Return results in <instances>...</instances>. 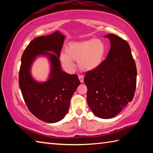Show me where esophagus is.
Listing matches in <instances>:
<instances>
[{
    "instance_id": "34e87169",
    "label": "esophagus",
    "mask_w": 153,
    "mask_h": 153,
    "mask_svg": "<svg viewBox=\"0 0 153 153\" xmlns=\"http://www.w3.org/2000/svg\"><path fill=\"white\" fill-rule=\"evenodd\" d=\"M78 78H79V79L80 82H81V83L84 82V76H83L82 75H79V76H78Z\"/></svg>"
}]
</instances>
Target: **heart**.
Returning <instances> with one entry per match:
<instances>
[{"mask_svg":"<svg viewBox=\"0 0 153 153\" xmlns=\"http://www.w3.org/2000/svg\"><path fill=\"white\" fill-rule=\"evenodd\" d=\"M105 52L106 47L102 41L92 39L69 44L65 52L61 53L59 59L62 66L67 71H74V61H77V65L82 71H90L100 65Z\"/></svg>","mask_w":153,"mask_h":153,"instance_id":"b5f03b06","label":"heart"}]
</instances>
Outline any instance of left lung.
Masks as SVG:
<instances>
[{"label": "left lung", "mask_w": 153, "mask_h": 153, "mask_svg": "<svg viewBox=\"0 0 153 153\" xmlns=\"http://www.w3.org/2000/svg\"><path fill=\"white\" fill-rule=\"evenodd\" d=\"M107 58L94 70L85 74L87 102L98 117H115L132 100L136 87L137 70L129 45L113 33Z\"/></svg>", "instance_id": "obj_1"}]
</instances>
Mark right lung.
Here are the masks:
<instances>
[{"instance_id": "right-lung-1", "label": "right lung", "mask_w": 153, "mask_h": 153, "mask_svg": "<svg viewBox=\"0 0 153 153\" xmlns=\"http://www.w3.org/2000/svg\"><path fill=\"white\" fill-rule=\"evenodd\" d=\"M64 40L65 36L59 31L34 38L23 53L19 69V85L28 109L38 119L51 123L65 116L72 96L80 84L77 75L61 69L59 56ZM40 55L47 56L51 63L49 79L42 83L33 80L30 73L33 62Z\"/></svg>"}]
</instances>
